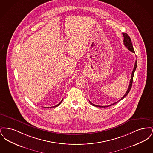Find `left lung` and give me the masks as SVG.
I'll return each mask as SVG.
<instances>
[{
	"mask_svg": "<svg viewBox=\"0 0 153 153\" xmlns=\"http://www.w3.org/2000/svg\"><path fill=\"white\" fill-rule=\"evenodd\" d=\"M122 34H123V36L124 37V45H125V46H126V48H127L129 51H130L131 52H132V53H135V51H134V48H133L132 44V42H131V40L130 37L129 36H128L127 34H126V33H123ZM137 66V61L136 60V61H135V65H134V69H133L132 72V74H131V80H130V84H129V86H128V89H127V92H126V94H124L123 96V97H122V98H121L119 101L115 102H114V103H113V104H111V105H108V106H107H107H100V105H95V104H93V103H92L91 102H90V101L89 100V102L91 103V105H94V106H95V107H102V108H105V107H109V106H111V105H114V104H116V103H117V102L120 101L121 100H122L123 99H124V98L127 95H128V94L129 93L130 91L131 90V87H132V81H133V77H134V72H135V70H136Z\"/></svg>",
	"mask_w": 153,
	"mask_h": 153,
	"instance_id": "obj_1",
	"label": "left lung"
}]
</instances>
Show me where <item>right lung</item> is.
<instances>
[{
  "label": "right lung",
  "mask_w": 153,
  "mask_h": 153,
  "mask_svg": "<svg viewBox=\"0 0 153 153\" xmlns=\"http://www.w3.org/2000/svg\"><path fill=\"white\" fill-rule=\"evenodd\" d=\"M62 100H63V99H62V100L61 101V102H59V104H58L57 105H55V106H54V107H57V106H58V105H59L61 104V102H62ZM47 108H49V107H47ZM50 108H51V107H50Z\"/></svg>",
  "instance_id": "right-lung-1"
}]
</instances>
